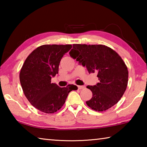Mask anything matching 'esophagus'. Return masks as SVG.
Returning <instances> with one entry per match:
<instances>
[{
  "instance_id": "1",
  "label": "esophagus",
  "mask_w": 147,
  "mask_h": 147,
  "mask_svg": "<svg viewBox=\"0 0 147 147\" xmlns=\"http://www.w3.org/2000/svg\"><path fill=\"white\" fill-rule=\"evenodd\" d=\"M78 89H82L85 88V86H78Z\"/></svg>"
}]
</instances>
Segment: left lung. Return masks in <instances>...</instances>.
<instances>
[{
    "label": "left lung",
    "mask_w": 147,
    "mask_h": 147,
    "mask_svg": "<svg viewBox=\"0 0 147 147\" xmlns=\"http://www.w3.org/2000/svg\"><path fill=\"white\" fill-rule=\"evenodd\" d=\"M71 57L83 66L89 73H97L100 82L88 86L93 96L86 104L96 111H106L118 102L128 85V71L119 54L104 45L73 44Z\"/></svg>",
    "instance_id": "left-lung-1"
}]
</instances>
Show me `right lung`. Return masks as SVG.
<instances>
[{"mask_svg":"<svg viewBox=\"0 0 147 147\" xmlns=\"http://www.w3.org/2000/svg\"><path fill=\"white\" fill-rule=\"evenodd\" d=\"M71 45H43L29 54L22 66L19 79L24 95L32 106L46 113H54L65 104L69 92L78 89L69 84L60 88L51 82L58 73L62 57Z\"/></svg>","mask_w":147,"mask_h":147,"instance_id":"obj_1","label":"right lung"}]
</instances>
